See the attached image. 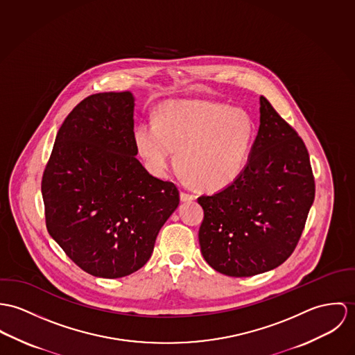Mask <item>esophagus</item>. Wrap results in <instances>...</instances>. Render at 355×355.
Wrapping results in <instances>:
<instances>
[{
  "mask_svg": "<svg viewBox=\"0 0 355 355\" xmlns=\"http://www.w3.org/2000/svg\"><path fill=\"white\" fill-rule=\"evenodd\" d=\"M196 198L195 195L188 193V192H181V201H193Z\"/></svg>",
  "mask_w": 355,
  "mask_h": 355,
  "instance_id": "obj_1",
  "label": "esophagus"
}]
</instances>
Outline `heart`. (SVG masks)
Wrapping results in <instances>:
<instances>
[{
  "label": "heart",
  "mask_w": 355,
  "mask_h": 355,
  "mask_svg": "<svg viewBox=\"0 0 355 355\" xmlns=\"http://www.w3.org/2000/svg\"><path fill=\"white\" fill-rule=\"evenodd\" d=\"M254 139V121L241 107L212 101L167 102L157 121L135 129V144L150 170L164 174L177 151L180 168L197 187L218 191L243 171Z\"/></svg>",
  "instance_id": "obj_1"
}]
</instances>
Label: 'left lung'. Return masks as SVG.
I'll list each match as a JSON object with an SVG mask.
<instances>
[{
  "label": "left lung",
  "instance_id": "8db88e82",
  "mask_svg": "<svg viewBox=\"0 0 355 355\" xmlns=\"http://www.w3.org/2000/svg\"><path fill=\"white\" fill-rule=\"evenodd\" d=\"M315 192L304 140L260 96V128L243 171L223 191L197 198L202 257L236 277L279 267L302 236Z\"/></svg>",
  "mask_w": 355,
  "mask_h": 355
}]
</instances>
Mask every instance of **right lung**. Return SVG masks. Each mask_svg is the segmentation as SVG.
<instances>
[{"mask_svg":"<svg viewBox=\"0 0 355 355\" xmlns=\"http://www.w3.org/2000/svg\"><path fill=\"white\" fill-rule=\"evenodd\" d=\"M133 107L129 91L83 99L61 125L43 171L47 232L89 275L140 270L180 204L175 184L136 159Z\"/></svg>","mask_w":355,"mask_h":355,"instance_id":"add662e5","label":"right lung"}]
</instances>
